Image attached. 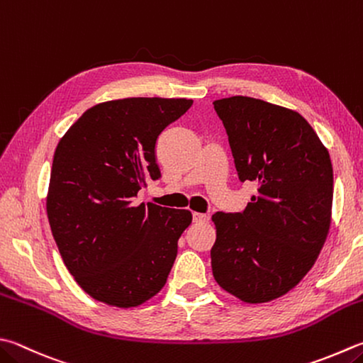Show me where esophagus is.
<instances>
[{"label":"esophagus","instance_id":"34e87169","mask_svg":"<svg viewBox=\"0 0 363 363\" xmlns=\"http://www.w3.org/2000/svg\"><path fill=\"white\" fill-rule=\"evenodd\" d=\"M193 221L196 224H207L210 221V216L205 213H193Z\"/></svg>","mask_w":363,"mask_h":363}]
</instances>
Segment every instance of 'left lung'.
Wrapping results in <instances>:
<instances>
[{"mask_svg": "<svg viewBox=\"0 0 363 363\" xmlns=\"http://www.w3.org/2000/svg\"><path fill=\"white\" fill-rule=\"evenodd\" d=\"M240 182L257 184L242 213L211 216V270L245 303L288 294L311 270L332 221L330 155L302 115L262 99L213 102Z\"/></svg>", "mask_w": 363, "mask_h": 363, "instance_id": "8db88e82", "label": "left lung"}]
</instances>
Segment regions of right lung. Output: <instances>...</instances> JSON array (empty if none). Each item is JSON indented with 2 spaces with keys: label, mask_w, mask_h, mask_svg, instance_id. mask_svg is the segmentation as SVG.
<instances>
[{
  "label": "right lung",
  "mask_w": 363,
  "mask_h": 363,
  "mask_svg": "<svg viewBox=\"0 0 363 363\" xmlns=\"http://www.w3.org/2000/svg\"><path fill=\"white\" fill-rule=\"evenodd\" d=\"M191 106L184 98L101 102L58 142L47 216L65 265L94 300L131 308L167 281L193 215L134 199L161 177L160 134Z\"/></svg>",
  "instance_id": "1"
}]
</instances>
